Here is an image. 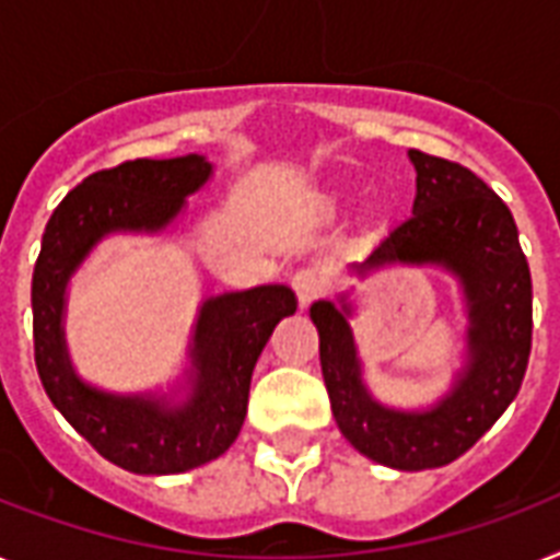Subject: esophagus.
I'll use <instances>...</instances> for the list:
<instances>
[{
  "mask_svg": "<svg viewBox=\"0 0 560 560\" xmlns=\"http://www.w3.org/2000/svg\"><path fill=\"white\" fill-rule=\"evenodd\" d=\"M290 281H293V290L302 304H311L313 299H319L327 290V279L319 267H302V270L293 272V279Z\"/></svg>",
  "mask_w": 560,
  "mask_h": 560,
  "instance_id": "obj_1",
  "label": "esophagus"
}]
</instances>
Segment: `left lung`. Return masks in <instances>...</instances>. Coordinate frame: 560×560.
I'll list each match as a JSON object with an SVG mask.
<instances>
[{
	"label": "left lung",
	"instance_id": "1",
	"mask_svg": "<svg viewBox=\"0 0 560 560\" xmlns=\"http://www.w3.org/2000/svg\"><path fill=\"white\" fill-rule=\"evenodd\" d=\"M417 170L413 212L362 265H443L463 281L469 302V368L431 411H390L359 380L348 313L316 302L319 359L336 425L345 440L390 469H438L466 454L517 397L532 351V276L506 203L460 163L411 149Z\"/></svg>",
	"mask_w": 560,
	"mask_h": 560
}]
</instances>
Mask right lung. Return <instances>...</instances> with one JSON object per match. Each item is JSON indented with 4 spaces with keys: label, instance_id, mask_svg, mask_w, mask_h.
Listing matches in <instances>:
<instances>
[{
    "label": "right lung",
    "instance_id": "right-lung-1",
    "mask_svg": "<svg viewBox=\"0 0 560 560\" xmlns=\"http://www.w3.org/2000/svg\"><path fill=\"white\" fill-rule=\"evenodd\" d=\"M212 166L201 154L126 161L77 184L48 218L34 265V359L45 394L106 460L135 475H177L215 460L235 443L247 413L249 380L272 327L295 313L284 284L224 293L201 307L195 330L192 397H112L83 385L62 345L68 276L106 233L161 230L201 189Z\"/></svg>",
    "mask_w": 560,
    "mask_h": 560
}]
</instances>
